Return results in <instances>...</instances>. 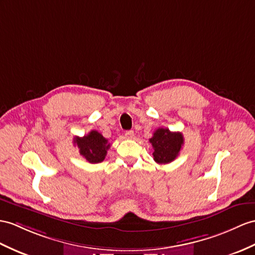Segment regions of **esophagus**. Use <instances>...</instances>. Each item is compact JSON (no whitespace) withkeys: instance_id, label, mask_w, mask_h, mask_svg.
Here are the masks:
<instances>
[{"instance_id":"obj_1","label":"esophagus","mask_w":255,"mask_h":255,"mask_svg":"<svg viewBox=\"0 0 255 255\" xmlns=\"http://www.w3.org/2000/svg\"><path fill=\"white\" fill-rule=\"evenodd\" d=\"M126 137L128 139H133L134 138V131H132V129H129V131H127L126 132Z\"/></svg>"}]
</instances>
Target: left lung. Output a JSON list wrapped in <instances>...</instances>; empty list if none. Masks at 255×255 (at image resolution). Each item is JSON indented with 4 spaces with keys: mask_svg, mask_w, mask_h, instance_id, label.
Here are the masks:
<instances>
[{
    "mask_svg": "<svg viewBox=\"0 0 255 255\" xmlns=\"http://www.w3.org/2000/svg\"><path fill=\"white\" fill-rule=\"evenodd\" d=\"M152 146L153 160L159 164H166L175 160L184 145L181 132H171L169 128H159L149 139Z\"/></svg>",
    "mask_w": 255,
    "mask_h": 255,
    "instance_id": "1",
    "label": "left lung"
}]
</instances>
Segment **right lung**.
<instances>
[{"mask_svg": "<svg viewBox=\"0 0 255 255\" xmlns=\"http://www.w3.org/2000/svg\"><path fill=\"white\" fill-rule=\"evenodd\" d=\"M73 142L79 148L81 156L90 163H99L104 161L107 150L110 148L108 139L95 129H93L88 135H84L83 137L76 136Z\"/></svg>", "mask_w": 255, "mask_h": 255, "instance_id": "add662e5", "label": "right lung"}]
</instances>
